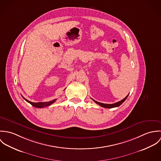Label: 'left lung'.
I'll list each match as a JSON object with an SVG mask.
<instances>
[{
	"label": "left lung",
	"instance_id": "obj_1",
	"mask_svg": "<svg viewBox=\"0 0 161 161\" xmlns=\"http://www.w3.org/2000/svg\"><path fill=\"white\" fill-rule=\"evenodd\" d=\"M129 95V94H128ZM128 95L125 97V98H124L123 100H121V101H119V102H116V103H113V104H106V103H100V102H98L97 101H95V100H93L97 104H98V105H99L100 106H101V107H104V108H115V107H119V105H121L125 101V100L127 98V97H128Z\"/></svg>",
	"mask_w": 161,
	"mask_h": 161
}]
</instances>
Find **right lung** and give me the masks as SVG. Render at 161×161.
<instances>
[{
	"label": "right lung",
	"instance_id": "right-lung-1",
	"mask_svg": "<svg viewBox=\"0 0 161 161\" xmlns=\"http://www.w3.org/2000/svg\"><path fill=\"white\" fill-rule=\"evenodd\" d=\"M23 98L28 103H30L31 105H32L33 106H34L35 107H36V108H43L45 107H47V106H49L50 105H51L52 103H53L56 100V99H54V100H53L51 101H49V102H37V103H34V102H31L28 100H26V98H25L23 97Z\"/></svg>",
	"mask_w": 161,
	"mask_h": 161
}]
</instances>
